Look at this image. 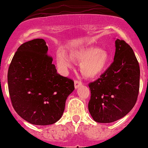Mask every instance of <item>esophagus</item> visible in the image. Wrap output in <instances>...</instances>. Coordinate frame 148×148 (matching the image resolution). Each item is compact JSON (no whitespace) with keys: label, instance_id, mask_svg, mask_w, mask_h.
<instances>
[{"label":"esophagus","instance_id":"34e87169","mask_svg":"<svg viewBox=\"0 0 148 148\" xmlns=\"http://www.w3.org/2000/svg\"><path fill=\"white\" fill-rule=\"evenodd\" d=\"M74 84H75V89H77V88H79V86H81V85H82V82L78 80H75V82H74Z\"/></svg>","mask_w":148,"mask_h":148}]
</instances>
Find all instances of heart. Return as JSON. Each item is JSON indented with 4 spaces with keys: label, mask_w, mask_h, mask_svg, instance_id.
<instances>
[{
    "label": "heart",
    "mask_w": 148,
    "mask_h": 148,
    "mask_svg": "<svg viewBox=\"0 0 148 148\" xmlns=\"http://www.w3.org/2000/svg\"><path fill=\"white\" fill-rule=\"evenodd\" d=\"M68 56L62 49L56 53V61L59 67L66 70L73 66L72 59L81 62L80 70L83 76L92 79L98 76L106 68L108 63V55L103 50L97 47H87L74 49Z\"/></svg>",
    "instance_id": "1"
}]
</instances>
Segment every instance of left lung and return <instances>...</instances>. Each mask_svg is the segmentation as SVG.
Wrapping results in <instances>:
<instances>
[{"label": "left lung", "mask_w": 148, "mask_h": 148, "mask_svg": "<svg viewBox=\"0 0 148 148\" xmlns=\"http://www.w3.org/2000/svg\"><path fill=\"white\" fill-rule=\"evenodd\" d=\"M140 68L132 48L115 40L114 61L100 78L90 83L88 110L97 123H112L134 107L139 90Z\"/></svg>", "instance_id": "1"}]
</instances>
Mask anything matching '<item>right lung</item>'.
<instances>
[{
	"mask_svg": "<svg viewBox=\"0 0 148 148\" xmlns=\"http://www.w3.org/2000/svg\"><path fill=\"white\" fill-rule=\"evenodd\" d=\"M43 39L21 45L7 74L9 93L14 109L21 118L45 126L60 119L66 100L74 90V82L57 73Z\"/></svg>",
	"mask_w": 148,
	"mask_h": 148,
	"instance_id": "1",
	"label": "right lung"
}]
</instances>
